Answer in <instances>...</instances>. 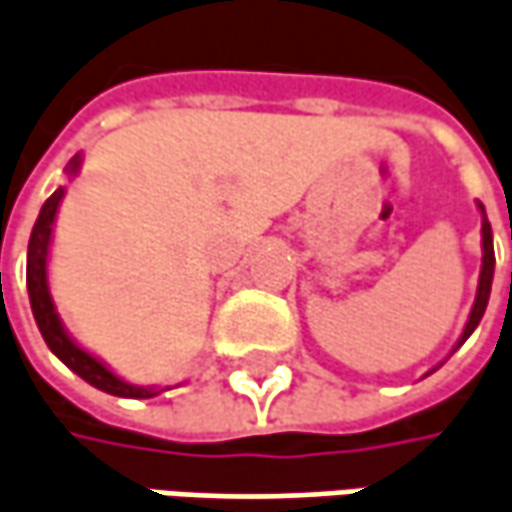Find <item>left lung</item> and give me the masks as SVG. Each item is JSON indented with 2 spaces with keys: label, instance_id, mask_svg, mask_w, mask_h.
Returning a JSON list of instances; mask_svg holds the SVG:
<instances>
[{
  "label": "left lung",
  "instance_id": "obj_1",
  "mask_svg": "<svg viewBox=\"0 0 512 512\" xmlns=\"http://www.w3.org/2000/svg\"><path fill=\"white\" fill-rule=\"evenodd\" d=\"M478 204V213H481V273H478V288H475V302L473 308H470V317L464 322V331H461V337L455 340V345L449 348V354H455L461 345L470 340V334H473L475 328H478V322L484 317V311H487V302H490V291H493V273H496V250H493V227H490V221H487V213H484V204L481 201H475ZM512 239V236H510ZM447 354V357H449ZM444 357V360H447ZM444 360L438 363V366H444ZM435 366V369H438ZM435 369H429L426 374H432ZM423 374V377H426Z\"/></svg>",
  "mask_w": 512,
  "mask_h": 512
}]
</instances>
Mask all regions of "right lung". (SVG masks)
<instances>
[{"label": "right lung", "mask_w": 512, "mask_h": 512, "mask_svg": "<svg viewBox=\"0 0 512 512\" xmlns=\"http://www.w3.org/2000/svg\"><path fill=\"white\" fill-rule=\"evenodd\" d=\"M83 167V152H77L68 164H65V178L74 181L80 175ZM65 198V187H57L54 195L42 204L39 210L37 224L31 230V242H28V270H25V279H28V296H31V311H34V320H37L39 334L45 345L63 360L68 369L74 371L77 377H83L86 383H91L94 389L106 392V395L115 397H155L161 392H167L172 386H138V383H129L123 380L120 374L109 369L97 354H91L89 348L77 343L68 328L57 314V305H54V296H51V285H48V256H51V239H54V224H57V213H60V204Z\"/></svg>", "instance_id": "obj_1"}]
</instances>
